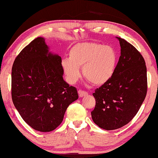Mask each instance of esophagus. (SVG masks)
<instances>
[{"instance_id": "esophagus-1", "label": "esophagus", "mask_w": 158, "mask_h": 158, "mask_svg": "<svg viewBox=\"0 0 158 158\" xmlns=\"http://www.w3.org/2000/svg\"><path fill=\"white\" fill-rule=\"evenodd\" d=\"M78 93H79V96L80 97H82L85 96V95H87V94H88L87 92H85L84 90H79L78 91Z\"/></svg>"}]
</instances>
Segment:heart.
<instances>
[{"label": "heart", "instance_id": "obj_1", "mask_svg": "<svg viewBox=\"0 0 158 158\" xmlns=\"http://www.w3.org/2000/svg\"><path fill=\"white\" fill-rule=\"evenodd\" d=\"M117 64V54L113 47L95 43H82L71 48L68 59L62 61V67L70 84L80 77L83 68L85 79L94 85H102L113 76Z\"/></svg>", "mask_w": 158, "mask_h": 158}]
</instances>
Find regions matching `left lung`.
I'll use <instances>...</instances> for the list:
<instances>
[{"mask_svg":"<svg viewBox=\"0 0 158 158\" xmlns=\"http://www.w3.org/2000/svg\"><path fill=\"white\" fill-rule=\"evenodd\" d=\"M121 55L112 78L93 94L96 104L93 122L104 130L119 128L130 122L141 107L147 93V66L133 45L117 37Z\"/></svg>","mask_w":158,"mask_h":158,"instance_id":"obj_1","label":"left lung"}]
</instances>
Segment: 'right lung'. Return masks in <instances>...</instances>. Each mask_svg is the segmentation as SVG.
<instances>
[{
	"mask_svg": "<svg viewBox=\"0 0 158 158\" xmlns=\"http://www.w3.org/2000/svg\"><path fill=\"white\" fill-rule=\"evenodd\" d=\"M61 57L48 51L38 37L16 57L11 69V98L23 119L41 132L61 124L67 108L78 99L75 87L63 77Z\"/></svg>",
	"mask_w": 158,
	"mask_h": 158,
	"instance_id": "right-lung-1",
	"label": "right lung"
}]
</instances>
